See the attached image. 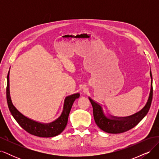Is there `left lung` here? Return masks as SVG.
Here are the masks:
<instances>
[{
	"instance_id": "left-lung-1",
	"label": "left lung",
	"mask_w": 159,
	"mask_h": 159,
	"mask_svg": "<svg viewBox=\"0 0 159 159\" xmlns=\"http://www.w3.org/2000/svg\"><path fill=\"white\" fill-rule=\"evenodd\" d=\"M151 79V90L145 106L139 111L127 117H117L105 114L102 105L95 102L90 97L89 99L92 105L93 117L97 125L102 131L108 133H121L129 131L135 127L141 120L145 117L149 109H150L152 99V78L151 71H150Z\"/></svg>"
}]
</instances>
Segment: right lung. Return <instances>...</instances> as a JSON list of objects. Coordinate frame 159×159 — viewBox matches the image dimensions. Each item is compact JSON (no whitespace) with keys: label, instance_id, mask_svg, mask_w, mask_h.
Listing matches in <instances>:
<instances>
[{"label":"right lung","instance_id":"add662e5","mask_svg":"<svg viewBox=\"0 0 159 159\" xmlns=\"http://www.w3.org/2000/svg\"><path fill=\"white\" fill-rule=\"evenodd\" d=\"M9 74H10V71H8L7 75V99L8 106L13 117L19 124V125L30 134L40 137H52L60 134L67 125L72 105L75 102V99L80 98V93L68 95L65 98L63 110L58 118L51 123H40L26 117L19 111L12 103L10 93Z\"/></svg>","mask_w":159,"mask_h":159}]
</instances>
